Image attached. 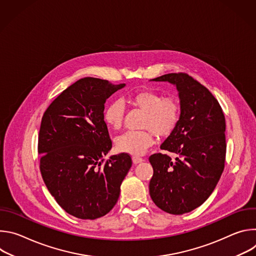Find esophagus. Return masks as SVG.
Instances as JSON below:
<instances>
[{
	"instance_id": "34e87169",
	"label": "esophagus",
	"mask_w": 256,
	"mask_h": 256,
	"mask_svg": "<svg viewBox=\"0 0 256 256\" xmlns=\"http://www.w3.org/2000/svg\"><path fill=\"white\" fill-rule=\"evenodd\" d=\"M144 161V159L142 158H140V157H132V162H134V164H138V163H140V162H142Z\"/></svg>"
}]
</instances>
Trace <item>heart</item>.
<instances>
[{
	"instance_id": "heart-1",
	"label": "heart",
	"mask_w": 256,
	"mask_h": 256,
	"mask_svg": "<svg viewBox=\"0 0 256 256\" xmlns=\"http://www.w3.org/2000/svg\"><path fill=\"white\" fill-rule=\"evenodd\" d=\"M132 102L144 112L142 130H128L116 138V148L130 155H142L154 142V134L169 136L177 126L181 107L174 96L163 97L154 91H140L130 97ZM126 112L124 101L120 98L112 100L104 112L106 124L112 128H120L122 124ZM150 130H149L148 128Z\"/></svg>"
}]
</instances>
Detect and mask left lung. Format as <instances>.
Masks as SVG:
<instances>
[{
  "label": "left lung",
  "mask_w": 256,
  "mask_h": 256,
  "mask_svg": "<svg viewBox=\"0 0 256 256\" xmlns=\"http://www.w3.org/2000/svg\"><path fill=\"white\" fill-rule=\"evenodd\" d=\"M176 86L180 118L161 149L177 155L153 154L149 192L155 204L172 214L190 212L202 204L220 179L226 158V122L212 94L186 72L152 79Z\"/></svg>",
  "instance_id": "left-lung-1"
}]
</instances>
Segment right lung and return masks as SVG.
Listing matches in <instances>:
<instances>
[{"mask_svg":"<svg viewBox=\"0 0 256 256\" xmlns=\"http://www.w3.org/2000/svg\"><path fill=\"white\" fill-rule=\"evenodd\" d=\"M124 86L80 79L50 103L42 120L38 154L44 184L68 214L83 220H95L112 210L132 167L126 153L103 158L112 147L104 104Z\"/></svg>","mask_w":256,"mask_h":256,"instance_id":"add662e5","label":"right lung"}]
</instances>
